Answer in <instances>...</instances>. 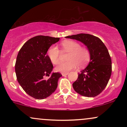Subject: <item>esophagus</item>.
I'll list each match as a JSON object with an SVG mask.
<instances>
[{"label":"esophagus","mask_w":127,"mask_h":127,"mask_svg":"<svg viewBox=\"0 0 127 127\" xmlns=\"http://www.w3.org/2000/svg\"><path fill=\"white\" fill-rule=\"evenodd\" d=\"M62 74L63 76H66V75H68V73H62Z\"/></svg>","instance_id":"34e87169"}]
</instances>
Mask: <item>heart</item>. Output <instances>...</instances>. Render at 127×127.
Returning <instances> with one entry per match:
<instances>
[{
	"label": "heart",
	"instance_id": "1",
	"mask_svg": "<svg viewBox=\"0 0 127 127\" xmlns=\"http://www.w3.org/2000/svg\"><path fill=\"white\" fill-rule=\"evenodd\" d=\"M61 47L63 52H68L66 58L68 61L60 63L55 67V70L57 72H68L75 68L76 65L82 68L90 62L91 59L90 49L85 46H81L79 42L75 40H64L61 43ZM47 55L53 64L59 63L61 52L57 46H50L47 51Z\"/></svg>",
	"mask_w": 127,
	"mask_h": 127
}]
</instances>
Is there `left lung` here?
<instances>
[{"instance_id":"8db88e82","label":"left lung","mask_w":127,"mask_h":127,"mask_svg":"<svg viewBox=\"0 0 127 127\" xmlns=\"http://www.w3.org/2000/svg\"><path fill=\"white\" fill-rule=\"evenodd\" d=\"M65 37L82 42L91 52L88 65L79 73L73 84L74 90L85 97L98 95L106 88L112 74V60L107 48L100 39L90 34L80 33Z\"/></svg>"}]
</instances>
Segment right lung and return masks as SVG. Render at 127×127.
I'll return each instance as SVG.
<instances>
[{
  "label": "right lung",
  "instance_id": "obj_1",
  "mask_svg": "<svg viewBox=\"0 0 127 127\" xmlns=\"http://www.w3.org/2000/svg\"><path fill=\"white\" fill-rule=\"evenodd\" d=\"M59 37L37 36L30 39L19 51L15 69L17 81L29 95L38 100L49 97L56 90L62 75L52 73L53 65L46 54L52 44Z\"/></svg>",
  "mask_w": 127,
  "mask_h": 127
}]
</instances>
